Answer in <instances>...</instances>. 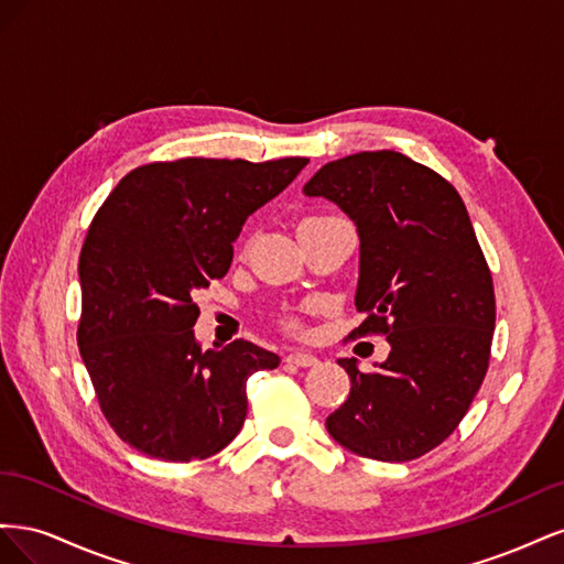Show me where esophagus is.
Wrapping results in <instances>:
<instances>
[{
	"label": "esophagus",
	"mask_w": 564,
	"mask_h": 564,
	"mask_svg": "<svg viewBox=\"0 0 564 564\" xmlns=\"http://www.w3.org/2000/svg\"><path fill=\"white\" fill-rule=\"evenodd\" d=\"M286 362H292L296 367H315L319 360L313 355V352H289L286 355Z\"/></svg>",
	"instance_id": "esophagus-1"
}]
</instances>
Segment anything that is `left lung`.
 Listing matches in <instances>:
<instances>
[{
    "instance_id": "obj_1",
    "label": "left lung",
    "mask_w": 564,
    "mask_h": 564,
    "mask_svg": "<svg viewBox=\"0 0 564 564\" xmlns=\"http://www.w3.org/2000/svg\"><path fill=\"white\" fill-rule=\"evenodd\" d=\"M305 197L334 202L360 237L357 334H386L390 352L365 373L338 365L350 395L327 419L340 447L412 460L447 440L480 390L497 319L491 272L466 204L433 169L395 150L324 164Z\"/></svg>"
}]
</instances>
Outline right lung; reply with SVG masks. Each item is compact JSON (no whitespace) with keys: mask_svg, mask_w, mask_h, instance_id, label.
<instances>
[{"mask_svg":"<svg viewBox=\"0 0 564 564\" xmlns=\"http://www.w3.org/2000/svg\"><path fill=\"white\" fill-rule=\"evenodd\" d=\"M305 164H145L94 216L79 253L77 344L108 423L135 452L187 464L242 431L247 379L280 357L242 338L202 350L193 294L226 275L245 220Z\"/></svg>","mask_w":564,"mask_h":564,"instance_id":"1","label":"right lung"}]
</instances>
